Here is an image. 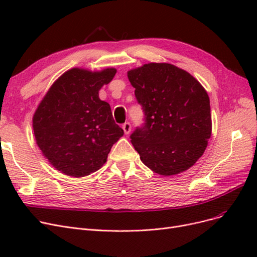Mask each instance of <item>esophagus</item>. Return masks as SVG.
Listing matches in <instances>:
<instances>
[{"instance_id":"obj_1","label":"esophagus","mask_w":257,"mask_h":257,"mask_svg":"<svg viewBox=\"0 0 257 257\" xmlns=\"http://www.w3.org/2000/svg\"><path fill=\"white\" fill-rule=\"evenodd\" d=\"M122 128H123V131H124V134L128 135L130 132H131V128H132L131 123H130V122H125V123H124L123 125H122Z\"/></svg>"}]
</instances>
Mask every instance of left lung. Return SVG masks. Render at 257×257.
<instances>
[{"label": "left lung", "mask_w": 257, "mask_h": 257, "mask_svg": "<svg viewBox=\"0 0 257 257\" xmlns=\"http://www.w3.org/2000/svg\"><path fill=\"white\" fill-rule=\"evenodd\" d=\"M146 123L131 135L142 162L161 176L192 167L211 137L210 99L199 81L169 63H148L127 72Z\"/></svg>", "instance_id": "8db88e82"}]
</instances>
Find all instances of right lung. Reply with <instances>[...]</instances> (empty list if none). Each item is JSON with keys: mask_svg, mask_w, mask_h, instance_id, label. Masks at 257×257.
Wrapping results in <instances>:
<instances>
[{"mask_svg": "<svg viewBox=\"0 0 257 257\" xmlns=\"http://www.w3.org/2000/svg\"><path fill=\"white\" fill-rule=\"evenodd\" d=\"M116 73L113 67L92 72L74 67L52 83L33 115L38 148L62 174L80 178L102 167L111 147L123 136L110 105L98 91Z\"/></svg>", "mask_w": 257, "mask_h": 257, "instance_id": "add662e5", "label": "right lung"}]
</instances>
